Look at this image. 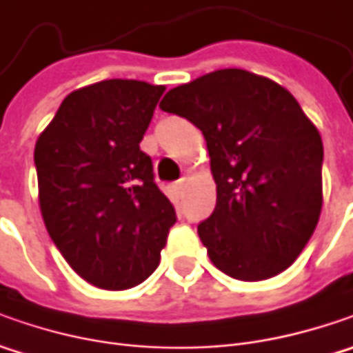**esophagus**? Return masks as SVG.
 Wrapping results in <instances>:
<instances>
[{
    "mask_svg": "<svg viewBox=\"0 0 353 353\" xmlns=\"http://www.w3.org/2000/svg\"><path fill=\"white\" fill-rule=\"evenodd\" d=\"M184 181H179V183H174L172 184V190H174V194L179 196V194H183V190H184Z\"/></svg>",
    "mask_w": 353,
    "mask_h": 353,
    "instance_id": "34e87169",
    "label": "esophagus"
}]
</instances>
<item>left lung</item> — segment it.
Returning <instances> with one entry per match:
<instances>
[{
    "label": "left lung",
    "instance_id": "left-lung-1",
    "mask_svg": "<svg viewBox=\"0 0 353 353\" xmlns=\"http://www.w3.org/2000/svg\"><path fill=\"white\" fill-rule=\"evenodd\" d=\"M159 108L206 139L216 208L198 236L212 263L239 281L283 273L322 210V137L294 96L271 78L224 68L169 90Z\"/></svg>",
    "mask_w": 353,
    "mask_h": 353
}]
</instances>
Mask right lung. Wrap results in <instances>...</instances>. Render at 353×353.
Returning a JSON list of instances; mask_svg holds the SVG:
<instances>
[{
  "label": "right lung",
  "instance_id": "1",
  "mask_svg": "<svg viewBox=\"0 0 353 353\" xmlns=\"http://www.w3.org/2000/svg\"><path fill=\"white\" fill-rule=\"evenodd\" d=\"M165 86L102 80L70 92L39 135V208L66 263L90 285L123 291L161 261L174 206L139 149Z\"/></svg>",
  "mask_w": 353,
  "mask_h": 353
}]
</instances>
